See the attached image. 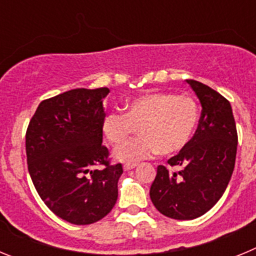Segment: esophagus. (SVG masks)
Wrapping results in <instances>:
<instances>
[{"label":"esophagus","mask_w":256,"mask_h":256,"mask_svg":"<svg viewBox=\"0 0 256 256\" xmlns=\"http://www.w3.org/2000/svg\"><path fill=\"white\" fill-rule=\"evenodd\" d=\"M136 166H137V164H126L123 166V169L126 172V170H130V169H134Z\"/></svg>","instance_id":"obj_1"}]
</instances>
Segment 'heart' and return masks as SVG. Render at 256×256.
<instances>
[{"label":"heart","mask_w":256,"mask_h":256,"mask_svg":"<svg viewBox=\"0 0 256 256\" xmlns=\"http://www.w3.org/2000/svg\"><path fill=\"white\" fill-rule=\"evenodd\" d=\"M126 112H112L102 120V133L112 146L139 132L142 137L119 146L115 160L136 162L156 154L173 155L186 148L198 123V105L191 96L154 92L126 104Z\"/></svg>","instance_id":"obj_1"}]
</instances>
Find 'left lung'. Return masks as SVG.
I'll use <instances>...</instances> for the list:
<instances>
[{
	"label": "left lung",
	"mask_w": 256,
	"mask_h": 256,
	"mask_svg": "<svg viewBox=\"0 0 256 256\" xmlns=\"http://www.w3.org/2000/svg\"><path fill=\"white\" fill-rule=\"evenodd\" d=\"M201 104L195 134L168 160L177 170L159 165L150 198L162 216L191 220L209 212L224 194L234 169L237 130L227 98L209 86L187 79Z\"/></svg>",
	"instance_id": "left-lung-1"
}]
</instances>
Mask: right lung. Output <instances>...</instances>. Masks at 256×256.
Masks as SVG:
<instances>
[{"mask_svg":"<svg viewBox=\"0 0 256 256\" xmlns=\"http://www.w3.org/2000/svg\"><path fill=\"white\" fill-rule=\"evenodd\" d=\"M108 88H76L44 100L26 134L28 170L40 198L72 224L98 222L118 198L122 164L102 144V100ZM103 165L102 170L94 166Z\"/></svg>","mask_w":256,"mask_h":256,"instance_id":"1","label":"right lung"}]
</instances>
